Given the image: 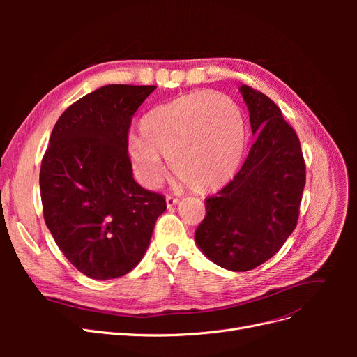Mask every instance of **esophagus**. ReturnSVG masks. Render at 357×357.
Returning <instances> with one entry per match:
<instances>
[{
  "mask_svg": "<svg viewBox=\"0 0 357 357\" xmlns=\"http://www.w3.org/2000/svg\"><path fill=\"white\" fill-rule=\"evenodd\" d=\"M178 202L177 197H172V195H167V205L168 207H172V205H176Z\"/></svg>",
  "mask_w": 357,
  "mask_h": 357,
  "instance_id": "34e87169",
  "label": "esophagus"
}]
</instances>
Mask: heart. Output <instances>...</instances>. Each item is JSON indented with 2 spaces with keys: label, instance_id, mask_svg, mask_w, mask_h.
<instances>
[{
  "label": "heart",
  "instance_id": "1",
  "mask_svg": "<svg viewBox=\"0 0 357 357\" xmlns=\"http://www.w3.org/2000/svg\"><path fill=\"white\" fill-rule=\"evenodd\" d=\"M131 137L129 159L147 188L164 180L167 162L198 193L218 190L238 169L245 131L238 107L215 92H193L150 112Z\"/></svg>",
  "mask_w": 357,
  "mask_h": 357
}]
</instances>
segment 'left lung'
<instances>
[{
	"instance_id": "left-lung-1",
	"label": "left lung",
	"mask_w": 357,
	"mask_h": 357,
	"mask_svg": "<svg viewBox=\"0 0 357 357\" xmlns=\"http://www.w3.org/2000/svg\"><path fill=\"white\" fill-rule=\"evenodd\" d=\"M257 135L244 165L215 195L205 199L195 241L215 265L250 271L273 257L294 232L305 186L299 138L275 102L241 86Z\"/></svg>"
}]
</instances>
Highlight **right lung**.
<instances>
[{
	"label": "right lung",
	"mask_w": 357,
	"mask_h": 357,
	"mask_svg": "<svg viewBox=\"0 0 357 357\" xmlns=\"http://www.w3.org/2000/svg\"><path fill=\"white\" fill-rule=\"evenodd\" d=\"M156 86L107 84L71 104L41 160L43 215L80 273L119 278L142 261L165 197L132 177L128 134Z\"/></svg>",
	"instance_id": "add662e5"
}]
</instances>
